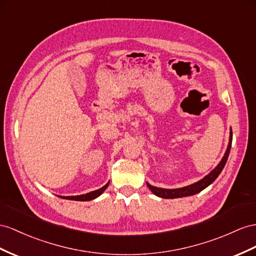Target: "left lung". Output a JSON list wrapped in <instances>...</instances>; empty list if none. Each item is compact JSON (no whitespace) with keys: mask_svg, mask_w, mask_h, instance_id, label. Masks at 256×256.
Wrapping results in <instances>:
<instances>
[{"mask_svg":"<svg viewBox=\"0 0 256 256\" xmlns=\"http://www.w3.org/2000/svg\"><path fill=\"white\" fill-rule=\"evenodd\" d=\"M232 132L230 130V136H229V144H228V147L226 152L222 156V159L220 160V162L218 164L213 171L208 174L206 178H203L201 180L194 182V184H192L189 186L186 187H182V188H176V189H164V188H158V187H154L152 186L150 184L147 182V186L148 188L152 190L156 196H161V198H164V199H175V198H182V196H192L198 194L200 192H202L203 189L206 188L208 185H211L212 182L218 178V175L220 174V172L222 171V168H224L227 159H228V156L229 152H230V147H232Z\"/></svg>","mask_w":256,"mask_h":256,"instance_id":"left-lung-1","label":"left lung"}]
</instances>
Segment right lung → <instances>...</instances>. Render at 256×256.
<instances>
[{"instance_id":"1","label":"right lung","mask_w":256,"mask_h":256,"mask_svg":"<svg viewBox=\"0 0 256 256\" xmlns=\"http://www.w3.org/2000/svg\"><path fill=\"white\" fill-rule=\"evenodd\" d=\"M109 185V182H107L106 185H104V187L97 189V190L95 192H90L88 194H81V196H60V198L62 199H68V200H74V201H90V200H93L95 198H97V196H100L104 192V189H106Z\"/></svg>"}]
</instances>
